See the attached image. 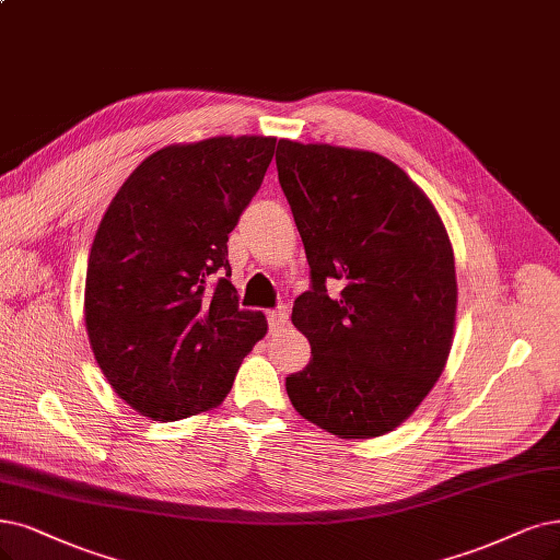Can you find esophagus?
Masks as SVG:
<instances>
[{"instance_id":"esophagus-1","label":"esophagus","mask_w":560,"mask_h":560,"mask_svg":"<svg viewBox=\"0 0 560 560\" xmlns=\"http://www.w3.org/2000/svg\"><path fill=\"white\" fill-rule=\"evenodd\" d=\"M269 329H281L288 323V306H277L272 312H267Z\"/></svg>"}]
</instances>
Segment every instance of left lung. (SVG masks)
I'll return each mask as SVG.
<instances>
[{"mask_svg": "<svg viewBox=\"0 0 560 560\" xmlns=\"http://www.w3.org/2000/svg\"><path fill=\"white\" fill-rule=\"evenodd\" d=\"M277 171L312 269L293 304L312 360L285 392L339 439L383 436L420 406L450 355L457 275L445 225L376 152L279 140ZM327 284L342 291L329 296Z\"/></svg>", "mask_w": 560, "mask_h": 560, "instance_id": "left-lung-1", "label": "left lung"}]
</instances>
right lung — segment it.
<instances>
[{
	"mask_svg": "<svg viewBox=\"0 0 560 560\" xmlns=\"http://www.w3.org/2000/svg\"><path fill=\"white\" fill-rule=\"evenodd\" d=\"M277 138L171 144L121 184L96 231L85 283L94 358L117 395L154 420L219 406L267 332L240 308L228 235L258 194Z\"/></svg>",
	"mask_w": 560,
	"mask_h": 560,
	"instance_id": "add662e5",
	"label": "right lung"
}]
</instances>
